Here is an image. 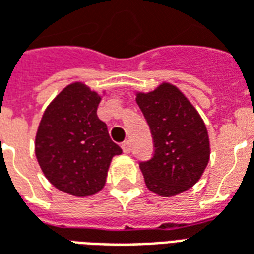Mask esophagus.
Returning <instances> with one entry per match:
<instances>
[{
  "label": "esophagus",
  "mask_w": 254,
  "mask_h": 254,
  "mask_svg": "<svg viewBox=\"0 0 254 254\" xmlns=\"http://www.w3.org/2000/svg\"><path fill=\"white\" fill-rule=\"evenodd\" d=\"M122 151L125 152V154H130V151H132V145H130V141H124L122 143Z\"/></svg>",
  "instance_id": "34e87169"
}]
</instances>
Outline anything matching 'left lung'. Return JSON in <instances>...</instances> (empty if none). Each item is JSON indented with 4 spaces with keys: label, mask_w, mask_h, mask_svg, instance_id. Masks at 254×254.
<instances>
[{
    "label": "left lung",
    "mask_w": 254,
    "mask_h": 254,
    "mask_svg": "<svg viewBox=\"0 0 254 254\" xmlns=\"http://www.w3.org/2000/svg\"><path fill=\"white\" fill-rule=\"evenodd\" d=\"M136 102L154 140L152 159L140 163L145 185L162 197L188 190L201 178L211 154L201 116L181 89L166 81L136 92Z\"/></svg>",
    "instance_id": "8db88e82"
}]
</instances>
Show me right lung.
<instances>
[{
	"label": "right lung",
	"instance_id": "1",
	"mask_svg": "<svg viewBox=\"0 0 254 254\" xmlns=\"http://www.w3.org/2000/svg\"><path fill=\"white\" fill-rule=\"evenodd\" d=\"M100 100L102 95L74 81L50 102L38 127V163L52 185L72 196L102 190L111 159L122 154L98 118Z\"/></svg>",
	"mask_w": 254,
	"mask_h": 254
}]
</instances>
